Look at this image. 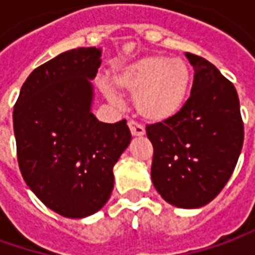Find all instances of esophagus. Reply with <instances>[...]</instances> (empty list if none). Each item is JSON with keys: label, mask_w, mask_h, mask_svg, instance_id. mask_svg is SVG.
Here are the masks:
<instances>
[{"label": "esophagus", "mask_w": 255, "mask_h": 255, "mask_svg": "<svg viewBox=\"0 0 255 255\" xmlns=\"http://www.w3.org/2000/svg\"><path fill=\"white\" fill-rule=\"evenodd\" d=\"M128 127H129V131H131V134L134 135V137H141V135H144L145 134V129L142 126H139L137 124L135 121H128Z\"/></svg>", "instance_id": "1"}]
</instances>
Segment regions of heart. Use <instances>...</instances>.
<instances>
[{
    "instance_id": "b5f03b06",
    "label": "heart",
    "mask_w": 255,
    "mask_h": 255,
    "mask_svg": "<svg viewBox=\"0 0 255 255\" xmlns=\"http://www.w3.org/2000/svg\"><path fill=\"white\" fill-rule=\"evenodd\" d=\"M191 70L180 58L147 55L124 64L114 75L117 88L134 94V106L139 116L152 123L175 117L185 106L191 87ZM107 98L117 103L113 88L106 87Z\"/></svg>"
}]
</instances>
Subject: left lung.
<instances>
[{
  "instance_id": "1",
  "label": "left lung",
  "mask_w": 255,
  "mask_h": 255,
  "mask_svg": "<svg viewBox=\"0 0 255 255\" xmlns=\"http://www.w3.org/2000/svg\"><path fill=\"white\" fill-rule=\"evenodd\" d=\"M185 57L194 68L190 98L175 117L147 126L154 147L151 180L168 204L200 208L230 180L244 127L234 85L203 57Z\"/></svg>"
}]
</instances>
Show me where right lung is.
<instances>
[{
  "instance_id": "add662e5",
  "label": "right lung",
  "mask_w": 255,
  "mask_h": 255,
  "mask_svg": "<svg viewBox=\"0 0 255 255\" xmlns=\"http://www.w3.org/2000/svg\"><path fill=\"white\" fill-rule=\"evenodd\" d=\"M101 48L70 50L29 74L14 107L18 165L31 191L68 218L101 210L114 188L113 168L131 141L127 121L91 113Z\"/></svg>"
}]
</instances>
